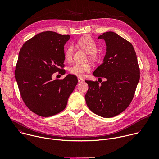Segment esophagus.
<instances>
[{
    "label": "esophagus",
    "mask_w": 159,
    "mask_h": 159,
    "mask_svg": "<svg viewBox=\"0 0 159 159\" xmlns=\"http://www.w3.org/2000/svg\"><path fill=\"white\" fill-rule=\"evenodd\" d=\"M83 81H84V79H83L82 78H81V77H79V78H78V82H79V83H82Z\"/></svg>",
    "instance_id": "34e87169"
}]
</instances>
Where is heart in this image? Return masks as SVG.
Returning <instances> with one entry per match:
<instances>
[{
  "label": "heart",
  "instance_id": "heart-1",
  "mask_svg": "<svg viewBox=\"0 0 159 159\" xmlns=\"http://www.w3.org/2000/svg\"><path fill=\"white\" fill-rule=\"evenodd\" d=\"M79 46L84 49L86 53L90 54V58H95V54L98 50V46L95 41L90 36H84L81 38L78 41ZM74 46L70 44L65 50V58L67 60L72 59L74 53ZM91 70V66L89 63H76L70 67V72L78 77H83L86 72H89Z\"/></svg>",
  "mask_w": 159,
  "mask_h": 159
}]
</instances>
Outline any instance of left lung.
<instances>
[{"mask_svg": "<svg viewBox=\"0 0 159 159\" xmlns=\"http://www.w3.org/2000/svg\"><path fill=\"white\" fill-rule=\"evenodd\" d=\"M98 38L104 39L106 53L93 75L106 80L101 84L98 81L85 80L89 85L85 101L95 114L111 118L130 104L140 80V69L130 42L112 31L104 33Z\"/></svg>", "mask_w": 159, "mask_h": 159, "instance_id": "1", "label": "left lung"}]
</instances>
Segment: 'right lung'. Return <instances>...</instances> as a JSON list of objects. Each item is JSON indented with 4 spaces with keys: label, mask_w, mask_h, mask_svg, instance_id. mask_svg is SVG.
Instances as JSON below:
<instances>
[{
    "label": "right lung",
    "mask_w": 159,
    "mask_h": 159,
    "mask_svg": "<svg viewBox=\"0 0 159 159\" xmlns=\"http://www.w3.org/2000/svg\"><path fill=\"white\" fill-rule=\"evenodd\" d=\"M69 39V35L44 31L26 41L19 51L15 70L19 92L26 106L40 116L62 111L77 84L74 75L52 77L64 67V45Z\"/></svg>",
    "instance_id": "add662e5"
}]
</instances>
